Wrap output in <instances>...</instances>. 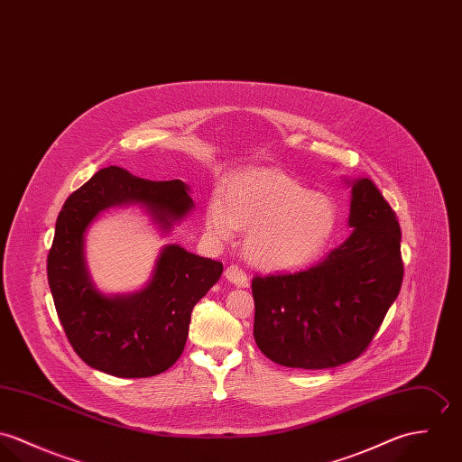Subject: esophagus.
Masks as SVG:
<instances>
[{
  "instance_id": "esophagus-1",
  "label": "esophagus",
  "mask_w": 462,
  "mask_h": 462,
  "mask_svg": "<svg viewBox=\"0 0 462 462\" xmlns=\"http://www.w3.org/2000/svg\"><path fill=\"white\" fill-rule=\"evenodd\" d=\"M225 278H226V282H230V283L236 285V287H241V289H243V287H248V276H246V273L241 271L237 265L226 267Z\"/></svg>"
}]
</instances>
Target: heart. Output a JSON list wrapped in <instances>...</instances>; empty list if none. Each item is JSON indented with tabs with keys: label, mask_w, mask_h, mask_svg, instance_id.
<instances>
[{
	"label": "heart",
	"mask_w": 462,
	"mask_h": 462,
	"mask_svg": "<svg viewBox=\"0 0 462 462\" xmlns=\"http://www.w3.org/2000/svg\"><path fill=\"white\" fill-rule=\"evenodd\" d=\"M340 223L337 202L313 193L280 170L254 168L228 177L221 197L206 207V226L217 241L246 230L243 252L267 273L308 265L331 245Z\"/></svg>",
	"instance_id": "1"
}]
</instances>
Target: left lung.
I'll return each mask as SVG.
<instances>
[{
  "label": "left lung",
  "instance_id": "8db88e82",
  "mask_svg": "<svg viewBox=\"0 0 462 462\" xmlns=\"http://www.w3.org/2000/svg\"><path fill=\"white\" fill-rule=\"evenodd\" d=\"M351 189L353 234L308 271L254 278L258 349L291 368H331L368 347L401 292V226L368 179Z\"/></svg>",
  "mask_w": 462,
  "mask_h": 462
}]
</instances>
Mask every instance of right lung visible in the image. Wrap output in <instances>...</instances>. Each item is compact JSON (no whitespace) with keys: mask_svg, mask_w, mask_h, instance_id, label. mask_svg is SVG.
<instances>
[{"mask_svg":"<svg viewBox=\"0 0 462 462\" xmlns=\"http://www.w3.org/2000/svg\"><path fill=\"white\" fill-rule=\"evenodd\" d=\"M186 182L147 180L118 166L99 170L58 214L48 280L65 335L87 365L116 377H151L184 351L193 307L219 280L223 263L164 245L149 282L107 294L88 269L85 237L109 208L138 207L162 237L195 208Z\"/></svg>","mask_w":462,"mask_h":462,"instance_id":"add662e5","label":"right lung"}]
</instances>
